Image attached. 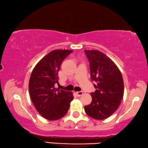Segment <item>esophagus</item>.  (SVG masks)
<instances>
[{"label":"esophagus","mask_w":148,"mask_h":148,"mask_svg":"<svg viewBox=\"0 0 148 148\" xmlns=\"http://www.w3.org/2000/svg\"><path fill=\"white\" fill-rule=\"evenodd\" d=\"M76 93L77 97H80V96H82V95H83L84 92L83 91H77V92H76Z\"/></svg>","instance_id":"1"}]
</instances>
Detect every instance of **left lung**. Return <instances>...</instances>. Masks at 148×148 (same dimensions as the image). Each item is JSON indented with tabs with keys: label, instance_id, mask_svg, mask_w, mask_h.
<instances>
[{
	"label": "left lung",
	"instance_id": "1",
	"mask_svg": "<svg viewBox=\"0 0 148 148\" xmlns=\"http://www.w3.org/2000/svg\"><path fill=\"white\" fill-rule=\"evenodd\" d=\"M89 62L92 81L96 91L91 92L92 102L84 107L92 118L102 120L112 116L123 97L124 84L121 72L106 55L97 50H84Z\"/></svg>",
	"mask_w": 148,
	"mask_h": 148
}]
</instances>
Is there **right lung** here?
Here are the masks:
<instances>
[{"label":"right lung","mask_w":148,"mask_h":148,"mask_svg":"<svg viewBox=\"0 0 148 148\" xmlns=\"http://www.w3.org/2000/svg\"><path fill=\"white\" fill-rule=\"evenodd\" d=\"M72 51L57 49L49 52L37 63L30 77L29 89L32 103L38 113L50 121L62 118L74 99L72 92L55 88L62 62Z\"/></svg>","instance_id":"1"}]
</instances>
